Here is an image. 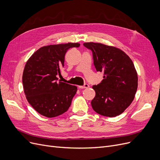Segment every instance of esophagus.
Segmentation results:
<instances>
[{
    "instance_id": "esophagus-1",
    "label": "esophagus",
    "mask_w": 160,
    "mask_h": 160,
    "mask_svg": "<svg viewBox=\"0 0 160 160\" xmlns=\"http://www.w3.org/2000/svg\"><path fill=\"white\" fill-rule=\"evenodd\" d=\"M88 87H89V85L87 84V83L83 86H79V88H88Z\"/></svg>"
}]
</instances>
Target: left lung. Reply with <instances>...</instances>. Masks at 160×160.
Wrapping results in <instances>:
<instances>
[{"mask_svg": "<svg viewBox=\"0 0 160 160\" xmlns=\"http://www.w3.org/2000/svg\"><path fill=\"white\" fill-rule=\"evenodd\" d=\"M84 46L92 51L97 72L103 79L92 88L96 96L92 109L101 115H120L133 102L138 86V77L131 58L121 49L100 43L88 42Z\"/></svg>", "mask_w": 160, "mask_h": 160, "instance_id": "obj_1", "label": "left lung"}]
</instances>
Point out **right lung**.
<instances>
[{
	"mask_svg": "<svg viewBox=\"0 0 160 160\" xmlns=\"http://www.w3.org/2000/svg\"><path fill=\"white\" fill-rule=\"evenodd\" d=\"M78 43L49 45L38 49L30 57L22 73L27 100L40 115L48 118L62 115L70 107L78 87L58 81L64 56Z\"/></svg>",
	"mask_w": 160,
	"mask_h": 160,
	"instance_id": "add662e5",
	"label": "right lung"
}]
</instances>
